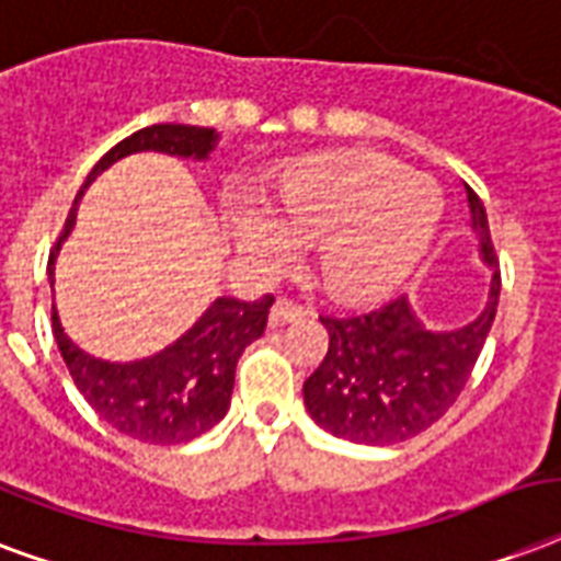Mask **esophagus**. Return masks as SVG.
<instances>
[{
    "mask_svg": "<svg viewBox=\"0 0 561 561\" xmlns=\"http://www.w3.org/2000/svg\"><path fill=\"white\" fill-rule=\"evenodd\" d=\"M309 314V311L302 309V306H297V302H290V299H276L271 309V327H285V323H294V320H302Z\"/></svg>",
    "mask_w": 561,
    "mask_h": 561,
    "instance_id": "34e87169",
    "label": "esophagus"
}]
</instances>
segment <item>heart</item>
<instances>
[{"instance_id": "b5f03b06", "label": "heart", "mask_w": 561, "mask_h": 561, "mask_svg": "<svg viewBox=\"0 0 561 561\" xmlns=\"http://www.w3.org/2000/svg\"><path fill=\"white\" fill-rule=\"evenodd\" d=\"M264 203H226L234 247L262 271H285L299 241H318L320 279L347 302L400 288L430 250L444 208L430 182L385 156L299 164L267 187Z\"/></svg>"}]
</instances>
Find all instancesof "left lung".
Returning <instances> with one entry per match:
<instances>
[{"label":"left lung","mask_w":561,"mask_h":561,"mask_svg":"<svg viewBox=\"0 0 561 561\" xmlns=\"http://www.w3.org/2000/svg\"><path fill=\"white\" fill-rule=\"evenodd\" d=\"M468 191L470 226L491 267V290L477 318L456 329L426 327L409 297L358 318H320L329 350L302 385L318 426L356 444H397L430 430L468 385L500 299V262L485 205Z\"/></svg>","instance_id":"obj_1"}]
</instances>
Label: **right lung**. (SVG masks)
<instances>
[{"instance_id":"right-lung-1","label":"right lung","mask_w":561,"mask_h":561,"mask_svg":"<svg viewBox=\"0 0 561 561\" xmlns=\"http://www.w3.org/2000/svg\"><path fill=\"white\" fill-rule=\"evenodd\" d=\"M217 140L220 135L214 128L158 123V126L140 128L131 138L119 140L117 147L108 149L96 161L67 214L64 232L58 234V243L49 252V267H46L49 276L55 273L53 264L61 250V241L76 224V205L84 187L91 185L102 170H108L119 158L147 152V149L203 161L217 147ZM271 306V294L255 302H243L234 297L214 299L203 318L179 341H173L156 356L126 362V365L102 362L76 347L64 332L55 306L53 332L72 382L102 421H108L114 430L144 444H185L196 435L208 433L214 423L224 421L226 409L232 403L238 358L255 337L264 335Z\"/></svg>"}]
</instances>
